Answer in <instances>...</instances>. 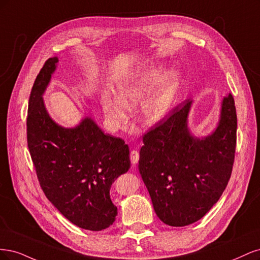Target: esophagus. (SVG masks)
Listing matches in <instances>:
<instances>
[{
	"label": "esophagus",
	"instance_id": "34e87169",
	"mask_svg": "<svg viewBox=\"0 0 260 260\" xmlns=\"http://www.w3.org/2000/svg\"><path fill=\"white\" fill-rule=\"evenodd\" d=\"M139 161V152L137 150H133L131 151V162L133 165H136Z\"/></svg>",
	"mask_w": 260,
	"mask_h": 260
}]
</instances>
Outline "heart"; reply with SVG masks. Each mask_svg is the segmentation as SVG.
I'll use <instances>...</instances> for the list:
<instances>
[{"instance_id": "obj_1", "label": "heart", "mask_w": 260, "mask_h": 260, "mask_svg": "<svg viewBox=\"0 0 260 260\" xmlns=\"http://www.w3.org/2000/svg\"><path fill=\"white\" fill-rule=\"evenodd\" d=\"M181 85L178 72L165 74L160 64H151L124 79L118 87L119 97L104 96L103 110L109 119L122 122L127 106L141 104V113L150 125L163 122L170 115Z\"/></svg>"}]
</instances>
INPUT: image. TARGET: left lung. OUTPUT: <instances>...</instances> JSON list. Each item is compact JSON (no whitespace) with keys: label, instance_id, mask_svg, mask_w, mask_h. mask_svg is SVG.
<instances>
[{"label":"left lung","instance_id":"left-lung-1","mask_svg":"<svg viewBox=\"0 0 260 260\" xmlns=\"http://www.w3.org/2000/svg\"><path fill=\"white\" fill-rule=\"evenodd\" d=\"M192 100L142 138L138 169L154 212L164 223L185 227L200 220L228 185L237 144V112L231 94L223 97L219 122L209 135L188 127Z\"/></svg>","mask_w":260,"mask_h":260}]
</instances>
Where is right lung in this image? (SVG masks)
<instances>
[{"mask_svg": "<svg viewBox=\"0 0 260 260\" xmlns=\"http://www.w3.org/2000/svg\"><path fill=\"white\" fill-rule=\"evenodd\" d=\"M58 58H49L33 84L27 116V140L42 190L67 219L78 227L104 230L114 222L118 208L110 188L131 167L124 140L105 134L85 116L66 128L49 116L43 94Z\"/></svg>", "mask_w": 260, "mask_h": 260, "instance_id": "right-lung-1", "label": "right lung"}]
</instances>
